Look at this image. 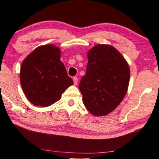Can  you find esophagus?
Returning <instances> with one entry per match:
<instances>
[{
  "instance_id": "esophagus-1",
  "label": "esophagus",
  "mask_w": 159,
  "mask_h": 159,
  "mask_svg": "<svg viewBox=\"0 0 159 159\" xmlns=\"http://www.w3.org/2000/svg\"><path fill=\"white\" fill-rule=\"evenodd\" d=\"M73 81H74V84H77V82H78V78L77 77H73Z\"/></svg>"
}]
</instances>
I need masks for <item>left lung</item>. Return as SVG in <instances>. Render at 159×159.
Returning <instances> with one entry per match:
<instances>
[{"label":"left lung","mask_w":159,"mask_h":159,"mask_svg":"<svg viewBox=\"0 0 159 159\" xmlns=\"http://www.w3.org/2000/svg\"><path fill=\"white\" fill-rule=\"evenodd\" d=\"M85 75L79 84L82 101L94 116H105L119 105L129 85L130 70L111 45H97L88 53Z\"/></svg>","instance_id":"obj_1"}]
</instances>
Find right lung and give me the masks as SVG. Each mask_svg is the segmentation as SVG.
Here are the masks:
<instances>
[{
  "label": "right lung",
  "instance_id": "obj_1",
  "mask_svg": "<svg viewBox=\"0 0 159 159\" xmlns=\"http://www.w3.org/2000/svg\"><path fill=\"white\" fill-rule=\"evenodd\" d=\"M60 57L58 47L45 45L37 48L22 62L21 85L26 97L33 105L43 107L52 105L73 84Z\"/></svg>",
  "mask_w": 159,
  "mask_h": 159
}]
</instances>
